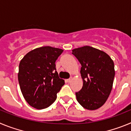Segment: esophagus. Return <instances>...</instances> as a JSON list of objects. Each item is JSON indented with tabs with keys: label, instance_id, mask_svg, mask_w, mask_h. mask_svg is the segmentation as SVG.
<instances>
[{
	"label": "esophagus",
	"instance_id": "esophagus-1",
	"mask_svg": "<svg viewBox=\"0 0 131 131\" xmlns=\"http://www.w3.org/2000/svg\"><path fill=\"white\" fill-rule=\"evenodd\" d=\"M72 81V78H70V79H66V81L67 82V83H70V82Z\"/></svg>",
	"mask_w": 131,
	"mask_h": 131
}]
</instances>
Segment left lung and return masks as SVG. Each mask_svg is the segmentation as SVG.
I'll return each instance as SVG.
<instances>
[{
    "mask_svg": "<svg viewBox=\"0 0 131 131\" xmlns=\"http://www.w3.org/2000/svg\"><path fill=\"white\" fill-rule=\"evenodd\" d=\"M72 54L81 64L83 81L81 91L75 93L77 100L86 110L100 108L112 91L115 77L113 61L106 52L89 46L75 48Z\"/></svg>",
    "mask_w": 131,
    "mask_h": 131,
    "instance_id": "left-lung-1",
    "label": "left lung"
}]
</instances>
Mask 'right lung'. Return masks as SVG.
<instances>
[{
	"label": "right lung",
	"instance_id": "1",
	"mask_svg": "<svg viewBox=\"0 0 131 131\" xmlns=\"http://www.w3.org/2000/svg\"><path fill=\"white\" fill-rule=\"evenodd\" d=\"M63 50L42 47L29 52L19 65L18 81L21 91L29 104L37 110L52 104L64 84L59 78L55 62Z\"/></svg>",
	"mask_w": 131,
	"mask_h": 131
}]
</instances>
